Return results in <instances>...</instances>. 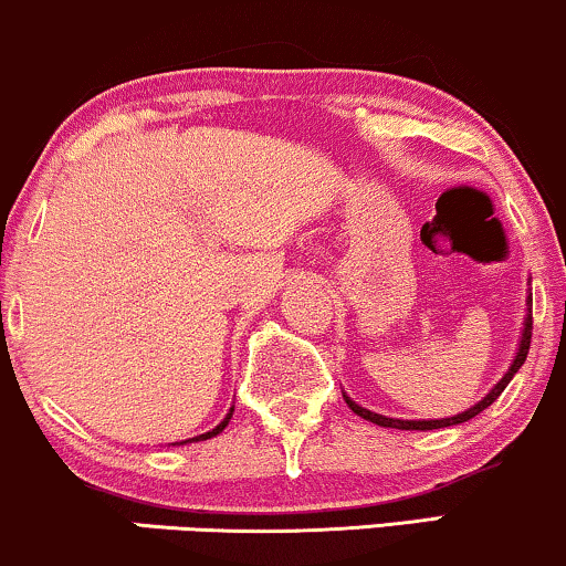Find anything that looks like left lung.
I'll return each instance as SVG.
<instances>
[{"label":"left lung","instance_id":"1","mask_svg":"<svg viewBox=\"0 0 566 566\" xmlns=\"http://www.w3.org/2000/svg\"><path fill=\"white\" fill-rule=\"evenodd\" d=\"M527 310H533V296L527 298ZM530 338H533V315H527V319H525V333H522L517 359L512 361V367H509V373L504 375V378H501V380L496 382V388H493L491 394H488L483 401L475 403V407L462 411V415H457V417H449V420H394V417H382V415H375V411H369V409H361L359 403H354L352 399H348V396H346V403H348V407H352L354 415L365 417V420L380 424V428H396V430H438V428H451V424H462V422H467V420H472V417H478L480 411L491 407V403L496 401L501 394H504V388L509 386V380L514 378V373H517V369H520L522 365H525L527 352H530Z\"/></svg>","mask_w":566,"mask_h":566}]
</instances>
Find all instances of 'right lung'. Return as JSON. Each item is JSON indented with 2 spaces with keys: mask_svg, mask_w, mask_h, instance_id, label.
<instances>
[{
  "mask_svg": "<svg viewBox=\"0 0 566 566\" xmlns=\"http://www.w3.org/2000/svg\"><path fill=\"white\" fill-rule=\"evenodd\" d=\"M230 415H233V409H230ZM230 415L226 417V420H222V422L218 424V428H214V430H209V432H205V436H197V438H191V441H207V438L218 436V432H222V428H226V424H228V420H230ZM191 441H186V443H191Z\"/></svg>",
  "mask_w": 566,
  "mask_h": 566,
  "instance_id": "1",
  "label": "right lung"
}]
</instances>
